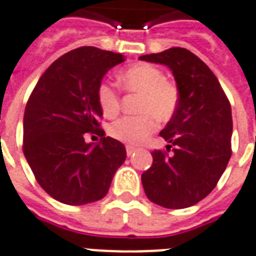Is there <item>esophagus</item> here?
Masks as SVG:
<instances>
[{
  "label": "esophagus",
  "mask_w": 256,
  "mask_h": 256,
  "mask_svg": "<svg viewBox=\"0 0 256 256\" xmlns=\"http://www.w3.org/2000/svg\"><path fill=\"white\" fill-rule=\"evenodd\" d=\"M126 156H134V154H135L136 148L134 146H126Z\"/></svg>",
  "instance_id": "34e87169"
}]
</instances>
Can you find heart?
<instances>
[{
    "label": "heart",
    "instance_id": "heart-1",
    "mask_svg": "<svg viewBox=\"0 0 256 256\" xmlns=\"http://www.w3.org/2000/svg\"><path fill=\"white\" fill-rule=\"evenodd\" d=\"M118 82L128 92H138L139 116H126L113 121L109 126L112 138L128 144H140L156 130V120H170L178 106L177 86L165 79L161 69L151 64H135L124 69L118 74ZM96 98L102 113L106 117H113L120 110L118 91L102 82L96 90Z\"/></svg>",
    "mask_w": 256,
    "mask_h": 256
}]
</instances>
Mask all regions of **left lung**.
Wrapping results in <instances>:
<instances>
[{
    "label": "left lung",
    "instance_id": "1",
    "mask_svg": "<svg viewBox=\"0 0 256 256\" xmlns=\"http://www.w3.org/2000/svg\"><path fill=\"white\" fill-rule=\"evenodd\" d=\"M139 58L166 65L180 95L176 113L160 132L166 151L151 152L142 184L156 204L194 206L216 188L232 156L230 104L212 69L190 50L172 48Z\"/></svg>",
    "mask_w": 256,
    "mask_h": 256
}]
</instances>
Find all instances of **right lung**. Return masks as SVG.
<instances>
[{
  "label": "right lung",
  "instance_id": "right-lung-1",
  "mask_svg": "<svg viewBox=\"0 0 256 256\" xmlns=\"http://www.w3.org/2000/svg\"><path fill=\"white\" fill-rule=\"evenodd\" d=\"M120 53L83 46L56 60L30 95L23 120V152L39 186L65 204L100 200L109 191L126 151L105 136L96 90ZM87 132L101 136L86 144Z\"/></svg>",
  "mask_w": 256,
  "mask_h": 256
}]
</instances>
